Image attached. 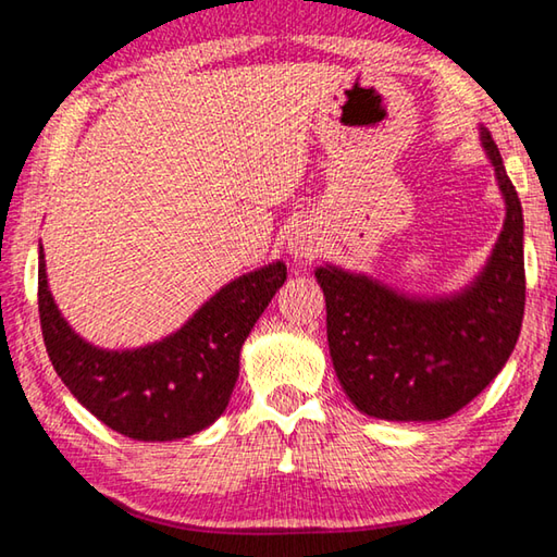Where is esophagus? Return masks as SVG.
I'll use <instances>...</instances> for the list:
<instances>
[{
  "instance_id": "esophagus-1",
  "label": "esophagus",
  "mask_w": 557,
  "mask_h": 557,
  "mask_svg": "<svg viewBox=\"0 0 557 557\" xmlns=\"http://www.w3.org/2000/svg\"><path fill=\"white\" fill-rule=\"evenodd\" d=\"M317 248H319V243H317V238L312 235V231L297 228L295 233H292V238H289V252H292V256H295L297 260L314 258Z\"/></svg>"
}]
</instances>
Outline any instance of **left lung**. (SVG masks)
Here are the masks:
<instances>
[{"mask_svg":"<svg viewBox=\"0 0 557 557\" xmlns=\"http://www.w3.org/2000/svg\"><path fill=\"white\" fill-rule=\"evenodd\" d=\"M482 145L506 199V221L474 285L445 299H410L332 265L314 272L326 297L338 383L373 418H449L496 379L521 334L523 211L488 129H482Z\"/></svg>","mask_w":557,"mask_h":557,"instance_id":"8db88e82","label":"left lung"}]
</instances>
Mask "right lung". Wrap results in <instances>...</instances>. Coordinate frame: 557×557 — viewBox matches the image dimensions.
Wrapping results in <instances>:
<instances>
[{
	"instance_id": "add662e5",
	"label": "right lung",
	"mask_w": 557,
	"mask_h": 557,
	"mask_svg": "<svg viewBox=\"0 0 557 557\" xmlns=\"http://www.w3.org/2000/svg\"><path fill=\"white\" fill-rule=\"evenodd\" d=\"M285 262L248 272L206 301L176 334L132 351H106L73 332L46 282L39 250V317L46 351L83 408L143 442L188 437L223 414L238 381L240 348L285 285Z\"/></svg>"
}]
</instances>
